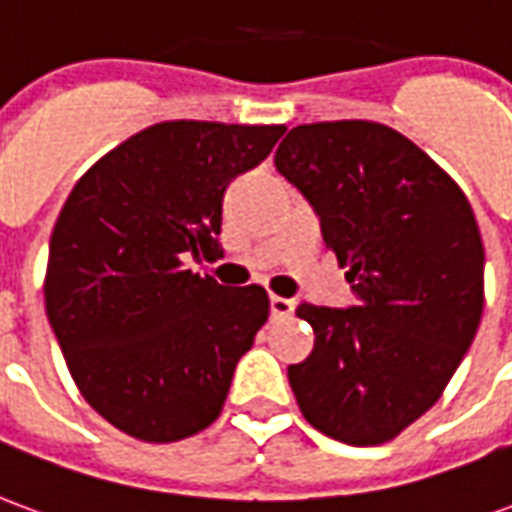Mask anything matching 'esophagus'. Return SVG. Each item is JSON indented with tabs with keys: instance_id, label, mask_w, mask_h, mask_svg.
<instances>
[{
	"instance_id": "esophagus-1",
	"label": "esophagus",
	"mask_w": 512,
	"mask_h": 512,
	"mask_svg": "<svg viewBox=\"0 0 512 512\" xmlns=\"http://www.w3.org/2000/svg\"><path fill=\"white\" fill-rule=\"evenodd\" d=\"M296 312V301L285 299V296H271V318L274 321H288Z\"/></svg>"
}]
</instances>
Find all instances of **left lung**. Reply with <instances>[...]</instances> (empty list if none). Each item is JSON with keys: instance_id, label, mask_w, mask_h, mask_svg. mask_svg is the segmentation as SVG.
I'll list each match as a JSON object with an SVG mask.
<instances>
[{"instance_id": "obj_1", "label": "left lung", "mask_w": 512, "mask_h": 512, "mask_svg": "<svg viewBox=\"0 0 512 512\" xmlns=\"http://www.w3.org/2000/svg\"><path fill=\"white\" fill-rule=\"evenodd\" d=\"M274 164L310 200L356 307L299 304L312 354L288 381L312 428L354 447L428 411L483 315V238L461 186L395 128L296 126Z\"/></svg>"}]
</instances>
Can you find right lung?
Returning <instances> with one entry per match:
<instances>
[{
	"mask_svg": "<svg viewBox=\"0 0 512 512\" xmlns=\"http://www.w3.org/2000/svg\"><path fill=\"white\" fill-rule=\"evenodd\" d=\"M285 126L169 120L84 172L49 244L46 315L84 400L150 444L222 414L238 359L268 321L260 285L224 288L186 268L222 255V200Z\"/></svg>",
	"mask_w": 512,
	"mask_h": 512,
	"instance_id": "add662e5",
	"label": "right lung"
}]
</instances>
